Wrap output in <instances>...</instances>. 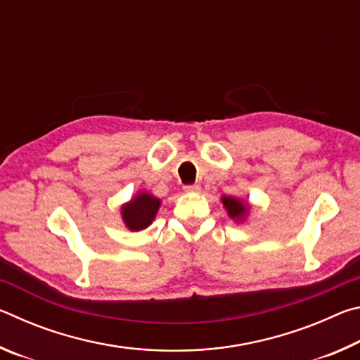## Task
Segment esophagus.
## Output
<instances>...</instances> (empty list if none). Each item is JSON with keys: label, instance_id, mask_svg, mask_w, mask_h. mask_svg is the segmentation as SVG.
I'll use <instances>...</instances> for the list:
<instances>
[{"label": "esophagus", "instance_id": "1", "mask_svg": "<svg viewBox=\"0 0 360 360\" xmlns=\"http://www.w3.org/2000/svg\"><path fill=\"white\" fill-rule=\"evenodd\" d=\"M184 191L186 192H198L200 186L198 184H187V186H184Z\"/></svg>", "mask_w": 360, "mask_h": 360}]
</instances>
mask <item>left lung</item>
Segmentation results:
<instances>
[{
	"mask_svg": "<svg viewBox=\"0 0 360 360\" xmlns=\"http://www.w3.org/2000/svg\"><path fill=\"white\" fill-rule=\"evenodd\" d=\"M222 203L225 208H227L230 217H233V219H241L248 212V206L245 203H241L240 200H236V198L224 197Z\"/></svg>",
	"mask_w": 360,
	"mask_h": 360,
	"instance_id": "1",
	"label": "left lung"
}]
</instances>
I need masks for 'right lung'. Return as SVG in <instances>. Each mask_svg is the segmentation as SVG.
I'll return each mask as SVG.
<instances>
[{"instance_id": "add662e5", "label": "right lung", "mask_w": 360, "mask_h": 360, "mask_svg": "<svg viewBox=\"0 0 360 360\" xmlns=\"http://www.w3.org/2000/svg\"><path fill=\"white\" fill-rule=\"evenodd\" d=\"M158 206H160V200L143 192L136 195L130 203L122 206V217L130 230H143L154 221Z\"/></svg>"}]
</instances>
